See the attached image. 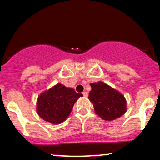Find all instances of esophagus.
I'll list each match as a JSON object with an SVG mask.
<instances>
[{"label":"esophagus","mask_w":160,"mask_h":160,"mask_svg":"<svg viewBox=\"0 0 160 160\" xmlns=\"http://www.w3.org/2000/svg\"><path fill=\"white\" fill-rule=\"evenodd\" d=\"M83 95H84V97H87V96H88V93H87V92L86 91H84V92H83Z\"/></svg>","instance_id":"1"}]
</instances>
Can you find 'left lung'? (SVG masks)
<instances>
[{
  "label": "left lung",
  "mask_w": 160,
  "mask_h": 160,
  "mask_svg": "<svg viewBox=\"0 0 160 160\" xmlns=\"http://www.w3.org/2000/svg\"><path fill=\"white\" fill-rule=\"evenodd\" d=\"M88 99L92 102L95 112L106 121L119 118L127 111L124 96L102 82L91 83Z\"/></svg>",
  "instance_id": "obj_1"
}]
</instances>
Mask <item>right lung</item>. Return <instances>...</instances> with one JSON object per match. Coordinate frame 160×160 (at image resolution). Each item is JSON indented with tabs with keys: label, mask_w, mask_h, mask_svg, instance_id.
<instances>
[{
	"label": "right lung",
	"mask_w": 160,
	"mask_h": 160,
	"mask_svg": "<svg viewBox=\"0 0 160 160\" xmlns=\"http://www.w3.org/2000/svg\"><path fill=\"white\" fill-rule=\"evenodd\" d=\"M83 95L73 88L58 83L38 95L36 111L46 122L54 124L62 123L71 113L76 100Z\"/></svg>",
	"instance_id": "1"
}]
</instances>
